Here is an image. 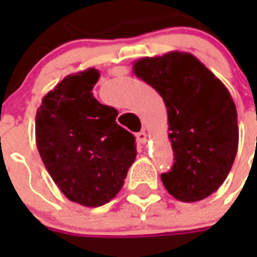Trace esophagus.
Here are the masks:
<instances>
[{
	"label": "esophagus",
	"instance_id": "esophagus-1",
	"mask_svg": "<svg viewBox=\"0 0 257 257\" xmlns=\"http://www.w3.org/2000/svg\"><path fill=\"white\" fill-rule=\"evenodd\" d=\"M136 140H138V143H139V144L144 145L145 143H147V134H145L144 131H142V133H138L136 134Z\"/></svg>",
	"mask_w": 257,
	"mask_h": 257
}]
</instances>
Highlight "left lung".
<instances>
[{
  "label": "left lung",
  "instance_id": "left-lung-1",
  "mask_svg": "<svg viewBox=\"0 0 257 257\" xmlns=\"http://www.w3.org/2000/svg\"><path fill=\"white\" fill-rule=\"evenodd\" d=\"M134 73L151 85L167 106L171 171L161 175L181 202L207 198L225 181L238 149V115L225 85L189 52L142 58Z\"/></svg>",
  "mask_w": 257,
  "mask_h": 257
}]
</instances>
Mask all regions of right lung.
<instances>
[{"label":"right lung","mask_w":257,"mask_h":257,"mask_svg":"<svg viewBox=\"0 0 257 257\" xmlns=\"http://www.w3.org/2000/svg\"><path fill=\"white\" fill-rule=\"evenodd\" d=\"M95 68L65 77L36 114V144L54 183L69 201L99 207L122 189L136 158L135 138L115 122L118 112L92 96Z\"/></svg>","instance_id":"1"}]
</instances>
